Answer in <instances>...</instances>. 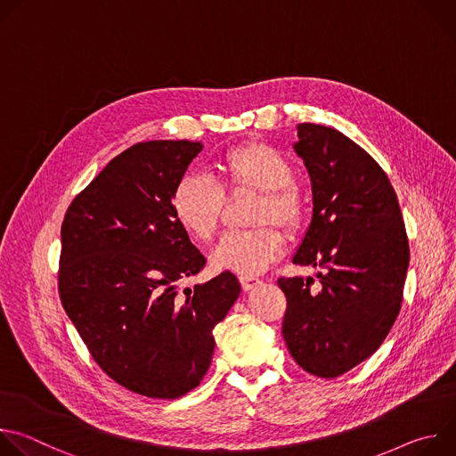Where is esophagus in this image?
<instances>
[{
    "mask_svg": "<svg viewBox=\"0 0 456 456\" xmlns=\"http://www.w3.org/2000/svg\"><path fill=\"white\" fill-rule=\"evenodd\" d=\"M240 283H241V289H243L245 292H248V290L256 289L257 285H262V280L252 278V276H240Z\"/></svg>",
    "mask_w": 456,
    "mask_h": 456,
    "instance_id": "obj_1",
    "label": "esophagus"
}]
</instances>
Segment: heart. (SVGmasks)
Masks as SVG:
<instances>
[{"label": "heart", "mask_w": 456, "mask_h": 456, "mask_svg": "<svg viewBox=\"0 0 456 456\" xmlns=\"http://www.w3.org/2000/svg\"><path fill=\"white\" fill-rule=\"evenodd\" d=\"M285 155L264 142L227 150L218 160V183L204 176H183L171 191L175 222L194 240L209 241L218 231L225 194L257 191L252 224L262 227L225 234L211 252L216 271L240 276L264 273L281 257L285 238L274 225L296 232L305 220V200Z\"/></svg>", "instance_id": "1"}]
</instances>
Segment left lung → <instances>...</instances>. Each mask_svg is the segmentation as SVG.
Segmentation results:
<instances>
[{
  "instance_id": "obj_1",
  "label": "left lung",
  "mask_w": 456,
  "mask_h": 456,
  "mask_svg": "<svg viewBox=\"0 0 456 456\" xmlns=\"http://www.w3.org/2000/svg\"><path fill=\"white\" fill-rule=\"evenodd\" d=\"M294 146L312 180L314 215L292 262L314 278L278 280L287 297L283 339L294 361L336 379L366 361L399 315L410 264L395 189L359 144L334 127L303 122Z\"/></svg>"
}]
</instances>
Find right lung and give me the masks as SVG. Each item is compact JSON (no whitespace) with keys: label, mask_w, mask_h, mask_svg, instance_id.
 <instances>
[{"label":"right lung","mask_w":456,"mask_h":456,"mask_svg":"<svg viewBox=\"0 0 456 456\" xmlns=\"http://www.w3.org/2000/svg\"><path fill=\"white\" fill-rule=\"evenodd\" d=\"M200 142L150 141L127 148L77 194L61 225L57 289L101 370L129 392L178 399L213 357V329L236 297L229 271L194 290L206 257L171 213V191Z\"/></svg>","instance_id":"obj_1"}]
</instances>
